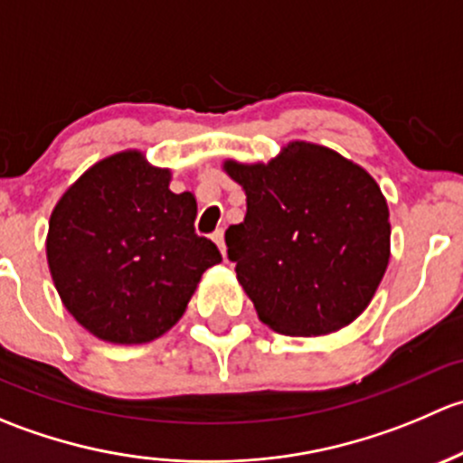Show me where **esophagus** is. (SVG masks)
Returning a JSON list of instances; mask_svg holds the SVG:
<instances>
[{"mask_svg": "<svg viewBox=\"0 0 463 463\" xmlns=\"http://www.w3.org/2000/svg\"><path fill=\"white\" fill-rule=\"evenodd\" d=\"M213 241L214 244H217V249H219V253L223 255V258H226V241H223V231H217L213 235Z\"/></svg>", "mask_w": 463, "mask_h": 463, "instance_id": "obj_1", "label": "esophagus"}]
</instances>
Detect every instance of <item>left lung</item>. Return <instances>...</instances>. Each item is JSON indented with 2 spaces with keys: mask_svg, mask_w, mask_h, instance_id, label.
<instances>
[{
  "mask_svg": "<svg viewBox=\"0 0 463 463\" xmlns=\"http://www.w3.org/2000/svg\"><path fill=\"white\" fill-rule=\"evenodd\" d=\"M222 170L246 194L226 246L258 318L302 338L352 325L390 264V210L374 176L309 141L266 163L226 158Z\"/></svg>",
  "mask_w": 463,
  "mask_h": 463,
  "instance_id": "obj_1",
  "label": "left lung"
}]
</instances>
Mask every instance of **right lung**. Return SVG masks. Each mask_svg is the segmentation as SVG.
<instances>
[{
  "mask_svg": "<svg viewBox=\"0 0 463 463\" xmlns=\"http://www.w3.org/2000/svg\"><path fill=\"white\" fill-rule=\"evenodd\" d=\"M141 149L93 163L55 203L46 261L64 309L111 345L161 338L188 309L217 246L194 235L197 199Z\"/></svg>",
  "mask_w": 463,
  "mask_h": 463,
  "instance_id": "1",
  "label": "right lung"
}]
</instances>
